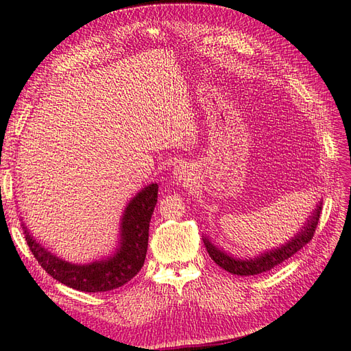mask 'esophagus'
Returning a JSON list of instances; mask_svg holds the SVG:
<instances>
[{
  "label": "esophagus",
  "mask_w": 351,
  "mask_h": 351,
  "mask_svg": "<svg viewBox=\"0 0 351 351\" xmlns=\"http://www.w3.org/2000/svg\"><path fill=\"white\" fill-rule=\"evenodd\" d=\"M187 176H189V170L185 169V166H176V167H175V170H173L175 181L182 182V181L187 180Z\"/></svg>",
  "instance_id": "esophagus-1"
}]
</instances>
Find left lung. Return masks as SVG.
<instances>
[{"mask_svg":"<svg viewBox=\"0 0 351 351\" xmlns=\"http://www.w3.org/2000/svg\"><path fill=\"white\" fill-rule=\"evenodd\" d=\"M322 202L317 205V208L312 214L309 215V219L304 223V226L300 229V232L294 235L291 240L285 244H282L280 247L273 249L270 252L261 253L259 256L255 258H249V259H240V258H234L229 256L228 253L223 252L221 249L215 247V245L208 240V238H204L206 252L210 253L211 259L219 267L225 268L226 271L230 274H238V276H253V274H261L265 273L268 270H271L276 265L282 264L283 261H287L294 255L295 252H299L303 249L304 244H308L312 237H314V232L318 225L319 220V213H322Z\"/></svg>","mask_w":351,"mask_h":351,"instance_id":"obj_1","label":"left lung"}]
</instances>
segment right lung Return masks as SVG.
Masks as SVG:
<instances>
[{
    "mask_svg": "<svg viewBox=\"0 0 351 351\" xmlns=\"http://www.w3.org/2000/svg\"><path fill=\"white\" fill-rule=\"evenodd\" d=\"M158 199V184L138 191L126 205L121 223V243L114 255L90 264H72L52 255L29 235L22 223L25 240L37 263L63 285L84 293H106L125 285L145 264L149 223Z\"/></svg>",
    "mask_w": 351,
    "mask_h": 351,
    "instance_id": "add662e5",
    "label": "right lung"
}]
</instances>
